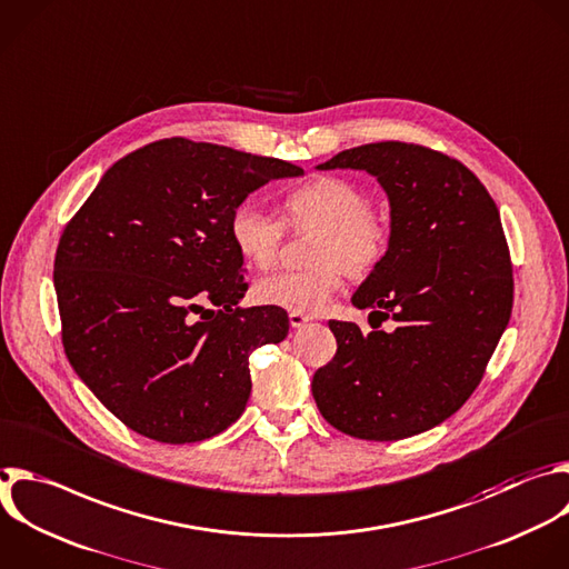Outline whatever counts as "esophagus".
Listing matches in <instances>:
<instances>
[{
  "label": "esophagus",
  "instance_id": "esophagus-1",
  "mask_svg": "<svg viewBox=\"0 0 569 569\" xmlns=\"http://www.w3.org/2000/svg\"><path fill=\"white\" fill-rule=\"evenodd\" d=\"M310 321V317H306V315H301V312H290V326L292 328H301L303 323H308Z\"/></svg>",
  "mask_w": 569,
  "mask_h": 569
}]
</instances>
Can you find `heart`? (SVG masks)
Returning <instances> with one entry per match:
<instances>
[{
	"instance_id": "heart-1",
	"label": "heart",
	"mask_w": 569,
	"mask_h": 569,
	"mask_svg": "<svg viewBox=\"0 0 569 569\" xmlns=\"http://www.w3.org/2000/svg\"><path fill=\"white\" fill-rule=\"evenodd\" d=\"M286 219L319 234L310 254L312 268L259 277L252 297L261 306L317 315L341 290L343 270L357 279L366 277L389 250V223L368 210V197L357 184L337 176H321L295 189L286 199ZM281 234L283 223L254 201H243L230 217V237L252 266L268 268L277 259Z\"/></svg>"
}]
</instances>
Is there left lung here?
Segmentation results:
<instances>
[{"mask_svg":"<svg viewBox=\"0 0 569 569\" xmlns=\"http://www.w3.org/2000/svg\"><path fill=\"white\" fill-rule=\"evenodd\" d=\"M317 169H359L385 189L389 250L350 301L380 323L391 317L396 330L363 335L357 323L328 321L337 352L312 377L315 402L359 440L429 431L476 391L511 317L498 208L462 162L418 144H361Z\"/></svg>","mask_w":569,"mask_h":569,"instance_id":"left-lung-1","label":"left lung"}]
</instances>
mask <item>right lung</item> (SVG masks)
<instances>
[{
  "label": "right lung",
  "mask_w": 569,
  "mask_h": 569,
  "mask_svg": "<svg viewBox=\"0 0 569 569\" xmlns=\"http://www.w3.org/2000/svg\"><path fill=\"white\" fill-rule=\"evenodd\" d=\"M295 176L303 169L279 158L164 138L107 169L67 226L53 274L64 350L136 433L201 442L246 411L250 355L283 341L290 321L274 306L234 310L248 286L230 217Z\"/></svg>",
  "instance_id": "1"
}]
</instances>
